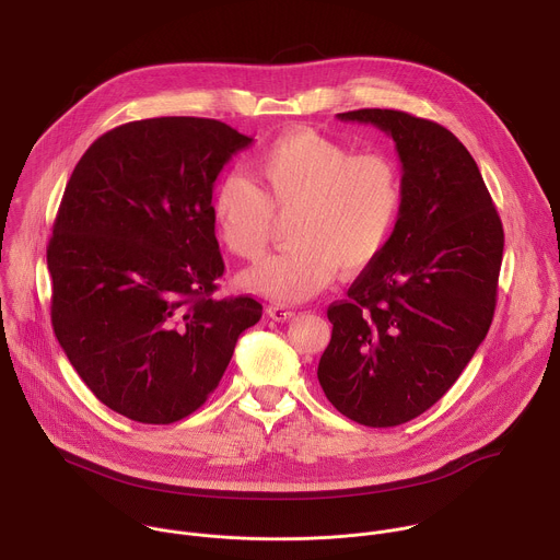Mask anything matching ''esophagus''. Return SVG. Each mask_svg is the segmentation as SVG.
Masks as SVG:
<instances>
[{"label": "esophagus", "instance_id": "esophagus-1", "mask_svg": "<svg viewBox=\"0 0 560 560\" xmlns=\"http://www.w3.org/2000/svg\"><path fill=\"white\" fill-rule=\"evenodd\" d=\"M268 316L275 318V322H290V318L294 316V310H290L288 305L277 303V305H270V307H268Z\"/></svg>", "mask_w": 560, "mask_h": 560}]
</instances>
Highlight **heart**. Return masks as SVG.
Masks as SVG:
<instances>
[{
	"instance_id": "b5f03b06",
	"label": "heart",
	"mask_w": 560,
	"mask_h": 560,
	"mask_svg": "<svg viewBox=\"0 0 560 560\" xmlns=\"http://www.w3.org/2000/svg\"><path fill=\"white\" fill-rule=\"evenodd\" d=\"M259 186L232 173L210 214L219 242L238 259H259L277 219H290L292 248L242 275L248 292L299 303L337 275L357 277L385 253L406 201L404 173L385 152H354L314 130H292L255 156Z\"/></svg>"
}]
</instances>
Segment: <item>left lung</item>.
I'll return each mask as SVG.
<instances>
[{
	"label": "left lung",
	"mask_w": 560,
	"mask_h": 560,
	"mask_svg": "<svg viewBox=\"0 0 560 560\" xmlns=\"http://www.w3.org/2000/svg\"><path fill=\"white\" fill-rule=\"evenodd\" d=\"M339 119L394 139L406 201L381 259L328 307L332 339L316 376L343 417L394 428L430 410L483 343L503 223L471 154L441 124L387 108Z\"/></svg>",
	"instance_id": "8db88e82"
}]
</instances>
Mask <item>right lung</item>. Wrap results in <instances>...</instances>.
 Listing matches in <instances>:
<instances>
[{
  "instance_id": "add662e5",
  "label": "right lung",
  "mask_w": 560,
  "mask_h": 560,
  "mask_svg": "<svg viewBox=\"0 0 560 560\" xmlns=\"http://www.w3.org/2000/svg\"><path fill=\"white\" fill-rule=\"evenodd\" d=\"M250 143L217 119L130 121L93 141L66 184L46 250L52 330L91 392L132 421L201 408L261 318L248 294L212 296L225 270L212 188Z\"/></svg>"
}]
</instances>
